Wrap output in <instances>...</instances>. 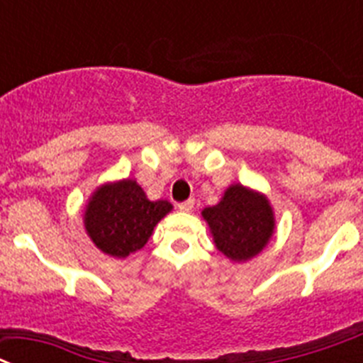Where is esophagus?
<instances>
[{
	"label": "esophagus",
	"mask_w": 363,
	"mask_h": 363,
	"mask_svg": "<svg viewBox=\"0 0 363 363\" xmlns=\"http://www.w3.org/2000/svg\"><path fill=\"white\" fill-rule=\"evenodd\" d=\"M194 204H195L194 199H188V201H184V202H179V210H181V211H191Z\"/></svg>",
	"instance_id": "1"
}]
</instances>
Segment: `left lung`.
<instances>
[{
	"label": "left lung",
	"mask_w": 363,
	"mask_h": 363,
	"mask_svg": "<svg viewBox=\"0 0 363 363\" xmlns=\"http://www.w3.org/2000/svg\"><path fill=\"white\" fill-rule=\"evenodd\" d=\"M218 251L242 262L262 251L273 235V211L264 195L233 184L217 206L202 211Z\"/></svg>",
	"instance_id": "8db88e82"
}]
</instances>
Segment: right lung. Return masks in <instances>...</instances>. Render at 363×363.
<instances>
[{
	"instance_id": "obj_1",
	"label": "right lung",
	"mask_w": 363,
	"mask_h": 363,
	"mask_svg": "<svg viewBox=\"0 0 363 363\" xmlns=\"http://www.w3.org/2000/svg\"><path fill=\"white\" fill-rule=\"evenodd\" d=\"M172 204L148 201L135 181L104 184L92 195L84 211V228L103 253L125 259L141 250Z\"/></svg>"
}]
</instances>
